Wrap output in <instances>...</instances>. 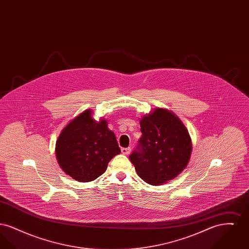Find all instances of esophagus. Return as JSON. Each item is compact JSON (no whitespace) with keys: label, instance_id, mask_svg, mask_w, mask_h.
Wrapping results in <instances>:
<instances>
[{"label":"esophagus","instance_id":"esophagus-1","mask_svg":"<svg viewBox=\"0 0 249 249\" xmlns=\"http://www.w3.org/2000/svg\"><path fill=\"white\" fill-rule=\"evenodd\" d=\"M121 152L122 154L129 155L130 153V147H123L121 148Z\"/></svg>","mask_w":249,"mask_h":249}]
</instances>
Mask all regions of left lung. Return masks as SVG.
<instances>
[{
    "label": "left lung",
    "mask_w": 249,
    "mask_h": 249,
    "mask_svg": "<svg viewBox=\"0 0 249 249\" xmlns=\"http://www.w3.org/2000/svg\"><path fill=\"white\" fill-rule=\"evenodd\" d=\"M142 137L130 155L138 176L160 185L178 176L188 165L192 150L189 131L178 117L157 108L140 121Z\"/></svg>",
    "instance_id": "left-lung-1"
}]
</instances>
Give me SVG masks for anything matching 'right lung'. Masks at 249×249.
<instances>
[{
  "instance_id": "1",
  "label": "right lung",
  "mask_w": 249,
  "mask_h": 249,
  "mask_svg": "<svg viewBox=\"0 0 249 249\" xmlns=\"http://www.w3.org/2000/svg\"><path fill=\"white\" fill-rule=\"evenodd\" d=\"M120 153L119 143L107 120L100 122L86 110L62 130L56 142L60 168L71 178L89 182L102 176L108 162Z\"/></svg>"
}]
</instances>
